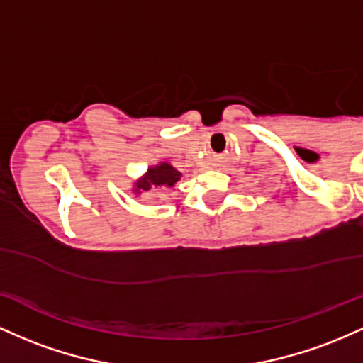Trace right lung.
Segmentation results:
<instances>
[{"mask_svg": "<svg viewBox=\"0 0 363 363\" xmlns=\"http://www.w3.org/2000/svg\"><path fill=\"white\" fill-rule=\"evenodd\" d=\"M182 180V173L177 168L169 164L168 161H161L157 164L149 166L147 171L142 174L138 180L133 183L132 194H135L138 197L142 192H149L152 186L160 189V186H168V189H173L178 182Z\"/></svg>", "mask_w": 363, "mask_h": 363, "instance_id": "add662e5", "label": "right lung"}]
</instances>
